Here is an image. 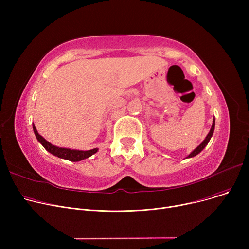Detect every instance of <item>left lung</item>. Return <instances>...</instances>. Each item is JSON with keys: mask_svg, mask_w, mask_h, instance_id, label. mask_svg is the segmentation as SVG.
Here are the masks:
<instances>
[{"mask_svg": "<svg viewBox=\"0 0 249 249\" xmlns=\"http://www.w3.org/2000/svg\"><path fill=\"white\" fill-rule=\"evenodd\" d=\"M214 129H215V118L213 119V123H212V127H211V129H210V131H209V133H208V135L206 136V138L203 140V142L201 143V144H200L198 147H196V148L187 156L186 159L194 158V156L199 154V153L206 147V145L208 144L209 141H210V139H211V137H212V135H213V133H214Z\"/></svg>", "mask_w": 249, "mask_h": 249, "instance_id": "left-lung-1", "label": "left lung"}]
</instances>
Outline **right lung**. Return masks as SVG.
I'll list each match as a JSON object with an SVG mask.
<instances>
[{
    "instance_id": "add662e5",
    "label": "right lung",
    "mask_w": 249,
    "mask_h": 249,
    "mask_svg": "<svg viewBox=\"0 0 249 249\" xmlns=\"http://www.w3.org/2000/svg\"><path fill=\"white\" fill-rule=\"evenodd\" d=\"M33 131H34V134H35L37 140L41 143L42 146L48 152L57 156V158H59V159H63V160H67L70 161H81L83 160L89 158V156L95 154L99 150L98 148H94L90 150H76V149H71V148L58 147V146L51 144L50 142H48L46 139H44L40 134H39L34 124H33Z\"/></svg>"
}]
</instances>
